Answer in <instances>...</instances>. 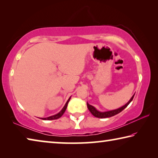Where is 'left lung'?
I'll use <instances>...</instances> for the list:
<instances>
[{"label": "left lung", "instance_id": "obj_1", "mask_svg": "<svg viewBox=\"0 0 158 158\" xmlns=\"http://www.w3.org/2000/svg\"><path fill=\"white\" fill-rule=\"evenodd\" d=\"M134 96H135V95H132V97L130 98V100L128 101L125 105L122 106L121 107H120L118 109H114V110L107 111H100L97 110L96 108L94 107L93 106L89 105L88 102H87V106H88V109H89V110L90 111V113H91L95 117L100 118H109V117L114 116H115V115L119 114L120 112H121L125 108H126L127 105H129L131 102H132V100H133Z\"/></svg>", "mask_w": 158, "mask_h": 158}]
</instances>
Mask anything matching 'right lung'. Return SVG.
Segmentation results:
<instances>
[{
	"instance_id": "obj_1",
	"label": "right lung",
	"mask_w": 158,
	"mask_h": 158,
	"mask_svg": "<svg viewBox=\"0 0 158 158\" xmlns=\"http://www.w3.org/2000/svg\"><path fill=\"white\" fill-rule=\"evenodd\" d=\"M70 98H71V97L68 99V101H67V102L65 103V106H63V108L61 109V111L59 112V113H58V114H55V115H53V116H49L47 118H41V119H42V120H49V121H50V120H55V119L59 118L62 116L63 114L65 113V111L66 109H67V106H68V104L69 102V100H70Z\"/></svg>"
}]
</instances>
